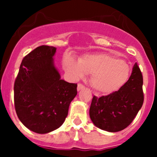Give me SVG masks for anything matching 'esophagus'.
Listing matches in <instances>:
<instances>
[{
  "label": "esophagus",
  "mask_w": 157,
  "mask_h": 157,
  "mask_svg": "<svg viewBox=\"0 0 157 157\" xmlns=\"http://www.w3.org/2000/svg\"><path fill=\"white\" fill-rule=\"evenodd\" d=\"M85 86H83V84H81V83H78V85H77V90L78 91H80V90H83V89H84Z\"/></svg>",
  "instance_id": "esophagus-1"
}]
</instances>
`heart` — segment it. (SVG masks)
<instances>
[{"label": "heart", "mask_w": 157, "mask_h": 157, "mask_svg": "<svg viewBox=\"0 0 157 157\" xmlns=\"http://www.w3.org/2000/svg\"><path fill=\"white\" fill-rule=\"evenodd\" d=\"M64 68L74 79L92 74V86L98 93L110 94L119 90L128 81L131 74L129 64L107 53L86 55L76 61L71 56L63 60Z\"/></svg>", "instance_id": "b5f03b06"}]
</instances>
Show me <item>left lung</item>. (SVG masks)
<instances>
[{"label": "left lung", "instance_id": "left-lung-1", "mask_svg": "<svg viewBox=\"0 0 157 157\" xmlns=\"http://www.w3.org/2000/svg\"><path fill=\"white\" fill-rule=\"evenodd\" d=\"M143 76L137 63L124 85L118 91L98 98L93 96L90 117L97 128L118 132L131 124L144 103Z\"/></svg>", "mask_w": 157, "mask_h": 157}]
</instances>
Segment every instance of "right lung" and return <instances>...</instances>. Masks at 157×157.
<instances>
[{
    "label": "right lung",
    "instance_id": "add662e5",
    "mask_svg": "<svg viewBox=\"0 0 157 157\" xmlns=\"http://www.w3.org/2000/svg\"><path fill=\"white\" fill-rule=\"evenodd\" d=\"M56 48L37 47L23 58L14 83V105L19 119L33 132L46 134L64 123L77 83L61 80L54 65Z\"/></svg>",
    "mask_w": 157,
    "mask_h": 157
}]
</instances>
